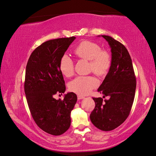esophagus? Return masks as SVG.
Returning <instances> with one entry per match:
<instances>
[{
    "instance_id": "obj_1",
    "label": "esophagus",
    "mask_w": 156,
    "mask_h": 156,
    "mask_svg": "<svg viewBox=\"0 0 156 156\" xmlns=\"http://www.w3.org/2000/svg\"><path fill=\"white\" fill-rule=\"evenodd\" d=\"M84 96H82V95H78V99H79V100L82 99H84Z\"/></svg>"
}]
</instances>
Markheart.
Segmentation results:
<instances>
[{"mask_svg": "<svg viewBox=\"0 0 156 156\" xmlns=\"http://www.w3.org/2000/svg\"><path fill=\"white\" fill-rule=\"evenodd\" d=\"M74 53L80 59L89 61V68L94 74L104 76L112 66V57L108 51L102 50L95 42L85 41L78 44L74 49ZM59 69L66 77L74 74V62L68 55H63L59 62ZM98 84L93 76H78L69 83V89L80 95H86Z\"/></svg>", "mask_w": 156, "mask_h": 156, "instance_id": "obj_1", "label": "heart"}]
</instances>
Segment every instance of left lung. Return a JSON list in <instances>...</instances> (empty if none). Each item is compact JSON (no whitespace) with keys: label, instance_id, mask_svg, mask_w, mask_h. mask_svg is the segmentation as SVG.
Listing matches in <instances>:
<instances>
[{"label":"left lung","instance_id":"8db88e82","mask_svg":"<svg viewBox=\"0 0 156 156\" xmlns=\"http://www.w3.org/2000/svg\"><path fill=\"white\" fill-rule=\"evenodd\" d=\"M101 36L111 48L112 66L98 92L109 99L103 101L101 97H93L95 107L90 118L97 129L110 131L122 124L129 115L136 83L132 59L126 48L111 36Z\"/></svg>","mask_w":156,"mask_h":156}]
</instances>
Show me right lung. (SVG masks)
Instances as JSON below:
<instances>
[{"instance_id": "right-lung-1", "label": "right lung", "mask_w": 156, "mask_h": 156, "mask_svg": "<svg viewBox=\"0 0 156 156\" xmlns=\"http://www.w3.org/2000/svg\"><path fill=\"white\" fill-rule=\"evenodd\" d=\"M75 38L43 42L32 52L26 66L24 90L30 113L40 129L52 135H61L68 130L70 114L77 101L72 92L66 94L63 100L53 97L66 90L59 62Z\"/></svg>"}]
</instances>
